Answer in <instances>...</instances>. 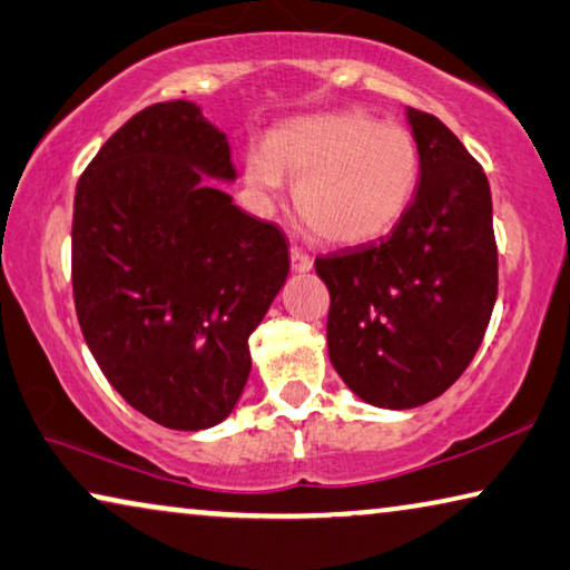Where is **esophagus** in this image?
Masks as SVG:
<instances>
[{
    "label": "esophagus",
    "mask_w": 570,
    "mask_h": 570,
    "mask_svg": "<svg viewBox=\"0 0 570 570\" xmlns=\"http://www.w3.org/2000/svg\"><path fill=\"white\" fill-rule=\"evenodd\" d=\"M314 261L309 253H304L302 248H292V268L296 271V274H306V271H312Z\"/></svg>",
    "instance_id": "obj_1"
}]
</instances>
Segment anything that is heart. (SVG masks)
Returning a JSON list of instances; mask_svg holds the SVG:
<instances>
[{
	"label": "heart",
	"mask_w": 570,
	"mask_h": 570,
	"mask_svg": "<svg viewBox=\"0 0 570 570\" xmlns=\"http://www.w3.org/2000/svg\"><path fill=\"white\" fill-rule=\"evenodd\" d=\"M286 177L314 236L332 246H360L393 230L409 210L421 177L419 144L403 126L365 111L292 119L248 149L243 183L258 210L282 200Z\"/></svg>",
	"instance_id": "b5f03b06"
}]
</instances>
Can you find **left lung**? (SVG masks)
<instances>
[{
    "label": "left lung",
    "mask_w": 570,
    "mask_h": 570,
    "mask_svg": "<svg viewBox=\"0 0 570 570\" xmlns=\"http://www.w3.org/2000/svg\"><path fill=\"white\" fill-rule=\"evenodd\" d=\"M421 177L399 225L377 243L320 256L330 288L327 347L357 399L415 409L459 381L497 299L487 175L436 116L405 111Z\"/></svg>",
    "instance_id": "obj_1"
}]
</instances>
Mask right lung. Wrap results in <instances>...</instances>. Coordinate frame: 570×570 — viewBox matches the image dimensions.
<instances>
[{
  "label": "right lung",
  "instance_id": "right-lung-1",
  "mask_svg": "<svg viewBox=\"0 0 570 570\" xmlns=\"http://www.w3.org/2000/svg\"><path fill=\"white\" fill-rule=\"evenodd\" d=\"M230 144L193 101L131 116L78 179L73 299L106 381L159 426L236 409L248 337L288 276L274 223L233 205Z\"/></svg>",
  "mask_w": 570,
  "mask_h": 570
}]
</instances>
